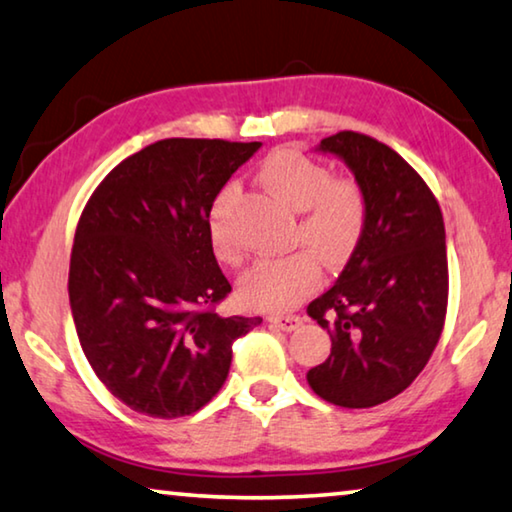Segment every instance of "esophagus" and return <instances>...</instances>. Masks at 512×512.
I'll use <instances>...</instances> for the list:
<instances>
[{
  "label": "esophagus",
  "mask_w": 512,
  "mask_h": 512,
  "mask_svg": "<svg viewBox=\"0 0 512 512\" xmlns=\"http://www.w3.org/2000/svg\"><path fill=\"white\" fill-rule=\"evenodd\" d=\"M269 324L276 326V329H280V331H285V333H292L303 324V319L299 315H271Z\"/></svg>",
  "instance_id": "esophagus-1"
}]
</instances>
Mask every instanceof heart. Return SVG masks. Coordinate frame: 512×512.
<instances>
[{
    "mask_svg": "<svg viewBox=\"0 0 512 512\" xmlns=\"http://www.w3.org/2000/svg\"><path fill=\"white\" fill-rule=\"evenodd\" d=\"M259 181L287 209L296 211L294 241L311 250H296L282 257H266L243 273V301L266 310H289L315 292L322 278L319 260L326 266L345 264L358 246L365 225L361 188L349 179H331L322 163L296 149H280L264 160ZM234 190H220L211 209L209 232L213 250L225 262H236L234 243L225 230V207Z\"/></svg>",
    "mask_w": 512,
    "mask_h": 512,
    "instance_id": "1",
    "label": "heart"
}]
</instances>
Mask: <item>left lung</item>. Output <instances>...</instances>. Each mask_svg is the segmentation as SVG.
Wrapping results in <instances>:
<instances>
[{
    "instance_id": "1",
    "label": "left lung",
    "mask_w": 512,
    "mask_h": 512,
    "mask_svg": "<svg viewBox=\"0 0 512 512\" xmlns=\"http://www.w3.org/2000/svg\"><path fill=\"white\" fill-rule=\"evenodd\" d=\"M317 151L352 170L365 225L335 285L308 305L331 335V354L308 372V384L338 407H375L418 377L444 329V216L427 183L386 144L342 131Z\"/></svg>"
}]
</instances>
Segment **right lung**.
Segmentation results:
<instances>
[{
  "instance_id": "right-lung-1",
  "label": "right lung",
  "mask_w": 512,
  "mask_h": 512,
  "mask_svg": "<svg viewBox=\"0 0 512 512\" xmlns=\"http://www.w3.org/2000/svg\"><path fill=\"white\" fill-rule=\"evenodd\" d=\"M262 142L170 137L114 167L75 230L68 301L82 352L137 414L190 416L220 388L232 342L259 317H223L232 292L213 255L209 216Z\"/></svg>"
}]
</instances>
